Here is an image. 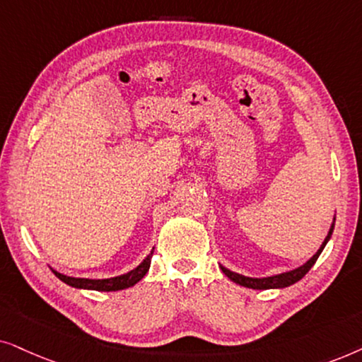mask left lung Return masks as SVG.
I'll return each instance as SVG.
<instances>
[{"mask_svg": "<svg viewBox=\"0 0 362 362\" xmlns=\"http://www.w3.org/2000/svg\"><path fill=\"white\" fill-rule=\"evenodd\" d=\"M332 230H334V221H332V225H331V228H329V233H327V237L325 238V242H322L321 248L317 250L316 255H313V258L308 259V262L303 264V267L296 268V269H291V272H286V273H281V274H274V276H268V278H248V276H243V274L230 272V269H226L223 267H221V272H223L226 276L231 279V281L237 283V285L245 286V288H252V290H269V288H286V286L293 285V283L300 281V279L305 276L308 272H310L313 264L316 263L317 257H320V255H321L322 248L326 247L327 240L331 238Z\"/></svg>", "mask_w": 362, "mask_h": 362, "instance_id": "left-lung-1", "label": "left lung"}]
</instances>
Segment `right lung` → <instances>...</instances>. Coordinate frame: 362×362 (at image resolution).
<instances>
[{
  "label": "right lung",
  "instance_id": "add662e5",
  "mask_svg": "<svg viewBox=\"0 0 362 362\" xmlns=\"http://www.w3.org/2000/svg\"><path fill=\"white\" fill-rule=\"evenodd\" d=\"M153 252L144 259V262L139 264L136 269L132 272L120 274V276L115 278H107V279H88V278H72V276H66V274H61L52 269V273L56 274L61 281H64L66 285L74 286V288H84V290H95V291H119V290H125V288L134 286L137 281L146 276V273L148 272V267H151V258H152Z\"/></svg>",
  "mask_w": 362,
  "mask_h": 362
}]
</instances>
